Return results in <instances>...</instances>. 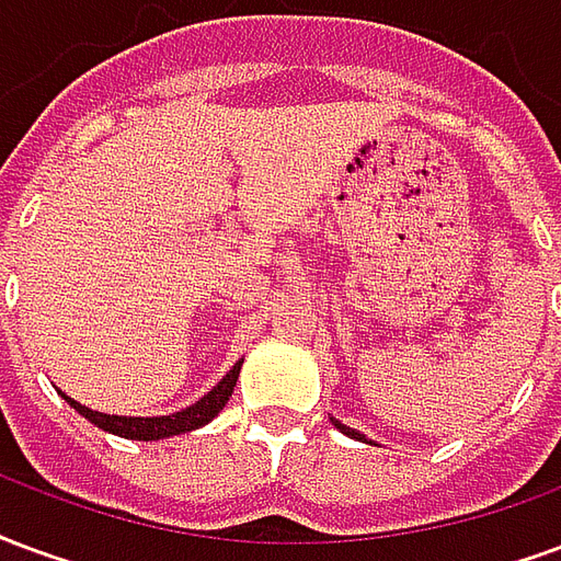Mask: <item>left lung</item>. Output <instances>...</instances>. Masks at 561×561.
I'll use <instances>...</instances> for the list:
<instances>
[{"mask_svg": "<svg viewBox=\"0 0 561 561\" xmlns=\"http://www.w3.org/2000/svg\"><path fill=\"white\" fill-rule=\"evenodd\" d=\"M331 421H334V419H331ZM334 427H337V431L346 433V436H355V439H365V436H362V433L350 431V427H346V424H341V421H334Z\"/></svg>", "mask_w": 561, "mask_h": 561, "instance_id": "left-lung-1", "label": "left lung"}]
</instances>
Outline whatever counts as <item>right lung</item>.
Instances as JSON below:
<instances>
[{
  "instance_id": "1",
  "label": "right lung",
  "mask_w": 561,
  "mask_h": 561,
  "mask_svg": "<svg viewBox=\"0 0 561 561\" xmlns=\"http://www.w3.org/2000/svg\"><path fill=\"white\" fill-rule=\"evenodd\" d=\"M239 370H241V362H236V367L220 379L218 386L208 391L206 398H199L194 407H187V410L173 412V415H161V419H125V415H104V412H95V410H89V407H83V403H77V400H71L68 394H62V398L68 400V403H71L73 410L80 412L83 419L98 424L101 431L116 433V436H125V439H142V443H149V439H163V436L196 431V427L208 424V421L215 419V415L227 407L232 388H236V379H239Z\"/></svg>"
}]
</instances>
